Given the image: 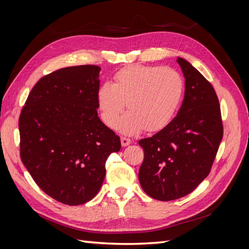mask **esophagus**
<instances>
[{"label": "esophagus", "mask_w": 249, "mask_h": 249, "mask_svg": "<svg viewBox=\"0 0 249 249\" xmlns=\"http://www.w3.org/2000/svg\"><path fill=\"white\" fill-rule=\"evenodd\" d=\"M120 141H122V145L123 146H127L129 144H131V139L126 138V137H122L120 138Z\"/></svg>", "instance_id": "1"}]
</instances>
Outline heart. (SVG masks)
<instances>
[{
  "label": "heart",
  "mask_w": 249,
  "mask_h": 249,
  "mask_svg": "<svg viewBox=\"0 0 249 249\" xmlns=\"http://www.w3.org/2000/svg\"><path fill=\"white\" fill-rule=\"evenodd\" d=\"M115 83L105 82L97 90V105L103 122L132 135L144 130L153 132L166 124L182 99L184 82L180 74L168 66L130 65L115 74Z\"/></svg>",
  "instance_id": "heart-1"
}]
</instances>
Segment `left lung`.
<instances>
[{
  "label": "left lung",
  "mask_w": 249,
  "mask_h": 249,
  "mask_svg": "<svg viewBox=\"0 0 249 249\" xmlns=\"http://www.w3.org/2000/svg\"><path fill=\"white\" fill-rule=\"evenodd\" d=\"M177 62L185 77L182 106L164 129L139 141L144 150L140 185L162 201L186 196L208 177L223 136L213 86L187 60L178 57Z\"/></svg>",
  "instance_id": "1"
}]
</instances>
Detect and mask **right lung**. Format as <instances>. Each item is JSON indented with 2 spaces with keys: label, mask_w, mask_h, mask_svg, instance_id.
Listing matches in <instances>:
<instances>
[{
  "label": "right lung",
  "mask_w": 249,
  "mask_h": 249,
  "mask_svg": "<svg viewBox=\"0 0 249 249\" xmlns=\"http://www.w3.org/2000/svg\"><path fill=\"white\" fill-rule=\"evenodd\" d=\"M101 67L79 65L42 77L22 107L20 159L49 196L78 206L92 199L110 154L122 147L97 116Z\"/></svg>",
  "instance_id": "right-lung-1"
}]
</instances>
